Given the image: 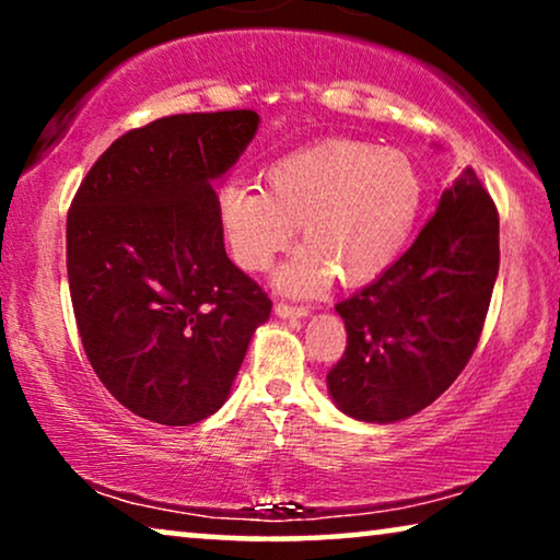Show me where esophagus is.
<instances>
[{
  "label": "esophagus",
  "mask_w": 560,
  "mask_h": 560,
  "mask_svg": "<svg viewBox=\"0 0 560 560\" xmlns=\"http://www.w3.org/2000/svg\"><path fill=\"white\" fill-rule=\"evenodd\" d=\"M275 313H278L280 318H305L308 316V308L305 305H290V303H275Z\"/></svg>",
  "instance_id": "1"
}]
</instances>
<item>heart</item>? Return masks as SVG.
I'll return each instance as SVG.
<instances>
[{
	"instance_id": "b5f03b06",
	"label": "heart",
	"mask_w": 560,
	"mask_h": 560,
	"mask_svg": "<svg viewBox=\"0 0 560 560\" xmlns=\"http://www.w3.org/2000/svg\"><path fill=\"white\" fill-rule=\"evenodd\" d=\"M257 183L219 190V224L234 262L267 270L301 224L308 242L278 275L288 293H318L339 275L362 285L400 257L423 203L408 155L372 142L326 140L275 160Z\"/></svg>"
}]
</instances>
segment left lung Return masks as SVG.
Segmentation results:
<instances>
[{"label":"left lung","mask_w":560,"mask_h":560,"mask_svg":"<svg viewBox=\"0 0 560 560\" xmlns=\"http://www.w3.org/2000/svg\"><path fill=\"white\" fill-rule=\"evenodd\" d=\"M500 272V217L466 167L405 255L336 311L347 351L328 372L336 408L395 423L428 408L464 372Z\"/></svg>","instance_id":"8db88e82"}]
</instances>
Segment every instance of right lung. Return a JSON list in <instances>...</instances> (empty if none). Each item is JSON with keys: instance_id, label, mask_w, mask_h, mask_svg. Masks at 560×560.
Wrapping results in <instances>:
<instances>
[{"instance_id": "right-lung-1", "label": "right lung", "mask_w": 560, "mask_h": 560, "mask_svg": "<svg viewBox=\"0 0 560 560\" xmlns=\"http://www.w3.org/2000/svg\"><path fill=\"white\" fill-rule=\"evenodd\" d=\"M252 109L173 114L96 160L66 221L75 326L135 416L190 425L226 402L272 301L224 249L213 190L257 132Z\"/></svg>"}]
</instances>
